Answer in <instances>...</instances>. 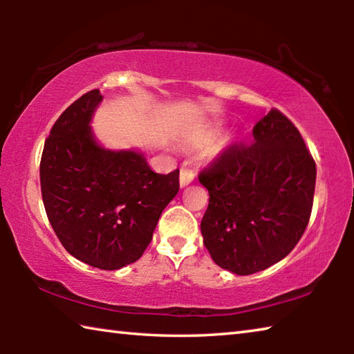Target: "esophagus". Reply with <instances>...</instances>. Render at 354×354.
<instances>
[{
    "instance_id": "1",
    "label": "esophagus",
    "mask_w": 354,
    "mask_h": 354,
    "mask_svg": "<svg viewBox=\"0 0 354 354\" xmlns=\"http://www.w3.org/2000/svg\"><path fill=\"white\" fill-rule=\"evenodd\" d=\"M194 179H195V173L190 169H185V167H183L181 171H179V184H181V187H185V185L194 183Z\"/></svg>"
}]
</instances>
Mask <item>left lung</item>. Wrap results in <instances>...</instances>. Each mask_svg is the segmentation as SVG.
Returning <instances> with one entry per match:
<instances>
[{"mask_svg": "<svg viewBox=\"0 0 354 354\" xmlns=\"http://www.w3.org/2000/svg\"><path fill=\"white\" fill-rule=\"evenodd\" d=\"M315 176L299 131L272 109L251 145L227 148L198 176L209 192L201 234L214 262L251 274L284 259L309 223Z\"/></svg>", "mask_w": 354, "mask_h": 354, "instance_id": "8db88e82", "label": "left lung"}]
</instances>
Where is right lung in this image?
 I'll use <instances>...</instances> for the list:
<instances>
[{"instance_id": "1", "label": "right lung", "mask_w": 354, "mask_h": 354, "mask_svg": "<svg viewBox=\"0 0 354 354\" xmlns=\"http://www.w3.org/2000/svg\"><path fill=\"white\" fill-rule=\"evenodd\" d=\"M103 101L91 91L62 112L45 140L40 187L48 220L64 248L101 270L136 262L179 190V170L154 173L143 153L107 149L92 131Z\"/></svg>"}]
</instances>
